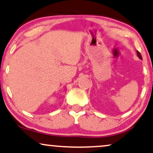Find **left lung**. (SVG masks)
Masks as SVG:
<instances>
[{
  "label": "left lung",
  "mask_w": 153,
  "mask_h": 153,
  "mask_svg": "<svg viewBox=\"0 0 153 153\" xmlns=\"http://www.w3.org/2000/svg\"><path fill=\"white\" fill-rule=\"evenodd\" d=\"M136 53H137V56H138V57H139V58H140V59H142V56H141V55H140V53L139 52H138V51H137V52H136Z\"/></svg>",
  "instance_id": "8db88e82"
}]
</instances>
